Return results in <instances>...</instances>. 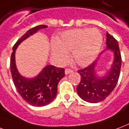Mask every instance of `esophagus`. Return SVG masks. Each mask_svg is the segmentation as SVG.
<instances>
[{"mask_svg":"<svg viewBox=\"0 0 129 129\" xmlns=\"http://www.w3.org/2000/svg\"><path fill=\"white\" fill-rule=\"evenodd\" d=\"M72 72V70L71 69H66L65 71H64V74L65 75H68L69 74H70Z\"/></svg>","mask_w":129,"mask_h":129,"instance_id":"1","label":"esophagus"}]
</instances>
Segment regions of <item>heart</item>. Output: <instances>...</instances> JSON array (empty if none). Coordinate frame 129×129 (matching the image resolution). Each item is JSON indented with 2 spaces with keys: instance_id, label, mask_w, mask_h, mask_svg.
Listing matches in <instances>:
<instances>
[{
  "instance_id": "1",
  "label": "heart",
  "mask_w": 129,
  "mask_h": 129,
  "mask_svg": "<svg viewBox=\"0 0 129 129\" xmlns=\"http://www.w3.org/2000/svg\"><path fill=\"white\" fill-rule=\"evenodd\" d=\"M102 36L97 29H76L66 31L51 45V55L63 64L71 53L73 60L80 67L89 65L99 54Z\"/></svg>"
}]
</instances>
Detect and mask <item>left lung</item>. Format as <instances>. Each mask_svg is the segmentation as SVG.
<instances>
[{
  "mask_svg": "<svg viewBox=\"0 0 129 129\" xmlns=\"http://www.w3.org/2000/svg\"><path fill=\"white\" fill-rule=\"evenodd\" d=\"M107 47L93 63L78 72L81 76L80 84L76 90L80 98L90 103L102 102L113 91L120 76L122 58L117 41L107 32ZM107 50L113 53L112 63L104 75H100L96 66L101 55Z\"/></svg>",
  "mask_w": 129,
  "mask_h": 129,
  "instance_id": "8db88e82",
  "label": "left lung"
}]
</instances>
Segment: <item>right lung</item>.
I'll list each match as a JSON object with an SVG mask.
<instances>
[{
    "mask_svg": "<svg viewBox=\"0 0 129 129\" xmlns=\"http://www.w3.org/2000/svg\"><path fill=\"white\" fill-rule=\"evenodd\" d=\"M47 27V25H39L28 30L13 47L10 60V70L16 90L27 103L37 107L46 106L55 99L58 83L64 77V69L47 65L34 78H25L17 69L16 50L24 40Z\"/></svg>",
    "mask_w": 129,
    "mask_h": 129,
    "instance_id": "obj_1",
    "label": "right lung"
}]
</instances>
